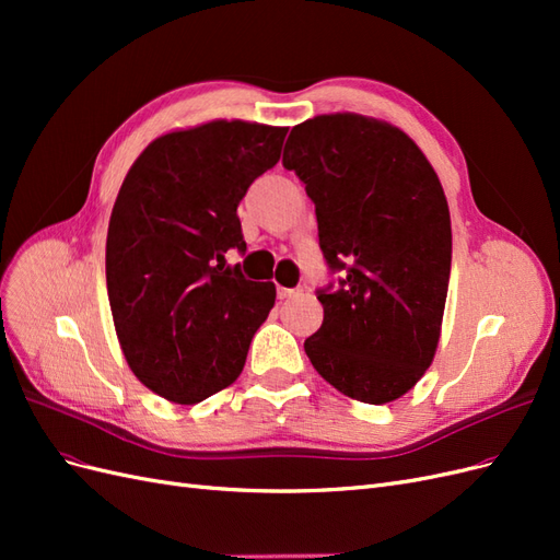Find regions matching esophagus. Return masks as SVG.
<instances>
[{
  "mask_svg": "<svg viewBox=\"0 0 560 560\" xmlns=\"http://www.w3.org/2000/svg\"><path fill=\"white\" fill-rule=\"evenodd\" d=\"M301 292L299 290H284V287H280V290H278V296L280 299H294V296H299Z\"/></svg>",
  "mask_w": 560,
  "mask_h": 560,
  "instance_id": "34e87169",
  "label": "esophagus"
}]
</instances>
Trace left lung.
<instances>
[{
	"mask_svg": "<svg viewBox=\"0 0 560 560\" xmlns=\"http://www.w3.org/2000/svg\"><path fill=\"white\" fill-rule=\"evenodd\" d=\"M282 165L315 202L338 290L306 338L317 374L364 404L395 401L434 360L451 276V214L434 167L397 126L336 112L292 128Z\"/></svg>",
	"mask_w": 560,
	"mask_h": 560,
	"instance_id": "8db88e82",
	"label": "left lung"
}]
</instances>
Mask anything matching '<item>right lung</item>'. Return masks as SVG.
Returning <instances> with one entry per match:
<instances>
[{
	"mask_svg": "<svg viewBox=\"0 0 560 560\" xmlns=\"http://www.w3.org/2000/svg\"><path fill=\"white\" fill-rule=\"evenodd\" d=\"M287 128L217 118L165 132L130 165L107 231V294L130 371L198 404L241 376L273 282L226 266L245 252L238 202L280 161Z\"/></svg>",
	"mask_w": 560,
	"mask_h": 560,
	"instance_id": "1",
	"label": "right lung"
}]
</instances>
